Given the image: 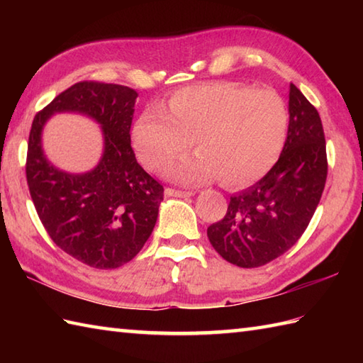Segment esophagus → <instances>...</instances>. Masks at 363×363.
<instances>
[{
  "label": "esophagus",
  "mask_w": 363,
  "mask_h": 363,
  "mask_svg": "<svg viewBox=\"0 0 363 363\" xmlns=\"http://www.w3.org/2000/svg\"><path fill=\"white\" fill-rule=\"evenodd\" d=\"M165 195L167 196H174V198H190L194 196V191H187V190H176V189H165Z\"/></svg>",
  "instance_id": "34e87169"
}]
</instances>
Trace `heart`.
<instances>
[{
    "instance_id": "heart-1",
    "label": "heart",
    "mask_w": 363,
    "mask_h": 363,
    "mask_svg": "<svg viewBox=\"0 0 363 363\" xmlns=\"http://www.w3.org/2000/svg\"><path fill=\"white\" fill-rule=\"evenodd\" d=\"M289 123L287 104L274 91L211 82L177 90L167 113L143 111L130 135L146 168L159 172L194 142L198 154L168 169L173 179L201 184L217 177L225 187H243L274 167Z\"/></svg>"
}]
</instances>
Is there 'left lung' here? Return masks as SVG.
I'll return each instance as SVG.
<instances>
[{
    "instance_id": "left-lung-1",
    "label": "left lung",
    "mask_w": 363,
    "mask_h": 363,
    "mask_svg": "<svg viewBox=\"0 0 363 363\" xmlns=\"http://www.w3.org/2000/svg\"><path fill=\"white\" fill-rule=\"evenodd\" d=\"M289 133L274 167L230 196L225 218L207 228L220 256L256 268L282 256L304 234L325 190L326 140L318 111L290 84Z\"/></svg>"
}]
</instances>
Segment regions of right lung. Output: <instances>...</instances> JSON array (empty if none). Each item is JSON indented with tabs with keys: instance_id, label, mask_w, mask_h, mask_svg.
Here are the masks:
<instances>
[{
	"instance_id": "obj_1",
	"label": "right lung",
	"mask_w": 363,
	"mask_h": 363,
	"mask_svg": "<svg viewBox=\"0 0 363 363\" xmlns=\"http://www.w3.org/2000/svg\"><path fill=\"white\" fill-rule=\"evenodd\" d=\"M137 96L118 84L78 82L35 115L29 133L26 179L38 218L60 250L99 269L137 256L164 199V187L138 165L130 146ZM57 111L87 114L102 125L105 151L90 172H62L43 154V126Z\"/></svg>"
}]
</instances>
